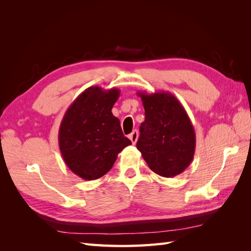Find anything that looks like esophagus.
Returning <instances> with one entry per match:
<instances>
[{"label":"esophagus","instance_id":"1","mask_svg":"<svg viewBox=\"0 0 251 251\" xmlns=\"http://www.w3.org/2000/svg\"><path fill=\"white\" fill-rule=\"evenodd\" d=\"M138 136H139V133L137 130H134L130 135H128V138H130V140L132 141L133 144H135L136 142H137L138 140Z\"/></svg>","mask_w":251,"mask_h":251}]
</instances>
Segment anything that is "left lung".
I'll use <instances>...</instances> for the list:
<instances>
[{"label":"left lung","instance_id":"obj_1","mask_svg":"<svg viewBox=\"0 0 251 251\" xmlns=\"http://www.w3.org/2000/svg\"><path fill=\"white\" fill-rule=\"evenodd\" d=\"M146 119L136 147L149 168L172 178L183 173L195 155L196 134L183 105L170 92H138Z\"/></svg>","mask_w":251,"mask_h":251}]
</instances>
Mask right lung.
I'll use <instances>...</instances> for the list:
<instances>
[{
	"instance_id": "obj_1",
	"label": "right lung",
	"mask_w": 251,
	"mask_h": 251,
	"mask_svg": "<svg viewBox=\"0 0 251 251\" xmlns=\"http://www.w3.org/2000/svg\"><path fill=\"white\" fill-rule=\"evenodd\" d=\"M119 95L116 88L90 87L71 103L60 123V153L70 171L83 180L102 177L120 151L132 144L112 114Z\"/></svg>"
}]
</instances>
